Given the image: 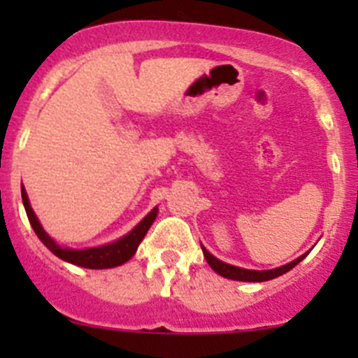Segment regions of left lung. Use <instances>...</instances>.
<instances>
[{
  "instance_id": "1",
  "label": "left lung",
  "mask_w": 358,
  "mask_h": 358,
  "mask_svg": "<svg viewBox=\"0 0 358 358\" xmlns=\"http://www.w3.org/2000/svg\"><path fill=\"white\" fill-rule=\"evenodd\" d=\"M202 252H204V258L206 262L209 263L213 270L216 273H220L222 277H227V279H232V280H243V282H265V280H272L275 277L282 275V273L289 272L291 268H294L303 258H305L308 252L301 255L299 258H296L294 262L287 263V265L279 266V268H273V270H248V268H241V266H234L229 265V263H223L222 259L215 258L211 252L208 251L204 246H202Z\"/></svg>"
}]
</instances>
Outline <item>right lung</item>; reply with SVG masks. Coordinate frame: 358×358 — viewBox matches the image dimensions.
I'll return each instance as SVG.
<instances>
[{"instance_id": "obj_1", "label": "right lung", "mask_w": 358, "mask_h": 358, "mask_svg": "<svg viewBox=\"0 0 358 358\" xmlns=\"http://www.w3.org/2000/svg\"><path fill=\"white\" fill-rule=\"evenodd\" d=\"M22 202L25 213H27V218L31 222V227L34 229L36 236L39 237L43 244L50 249L55 256H59L64 262L72 263V265L83 266V268H114V266L122 265V263L128 262L133 255L138 249V244L142 243L143 237H145L147 230L150 229V225L154 223L157 216V208H154L135 229L129 234H126L124 237L117 239L115 243L106 244V246L99 248H88V249H69V248H60L48 234L45 232V229L39 223L38 216L32 211L31 204H29L27 194H25V189L22 185Z\"/></svg>"}]
</instances>
